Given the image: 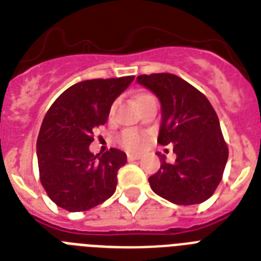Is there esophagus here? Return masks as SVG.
<instances>
[{
	"label": "esophagus",
	"instance_id": "obj_1",
	"mask_svg": "<svg viewBox=\"0 0 261 261\" xmlns=\"http://www.w3.org/2000/svg\"><path fill=\"white\" fill-rule=\"evenodd\" d=\"M127 159L130 162H134V161H139L141 156L139 155H134V154H127Z\"/></svg>",
	"mask_w": 261,
	"mask_h": 261
}]
</instances>
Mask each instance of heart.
Here are the masks:
<instances>
[{"label":"heart","mask_w":261,"mask_h":261,"mask_svg":"<svg viewBox=\"0 0 261 261\" xmlns=\"http://www.w3.org/2000/svg\"><path fill=\"white\" fill-rule=\"evenodd\" d=\"M150 97V94L147 93H139L135 97V103H139L141 100H143L144 98ZM144 142H146V138L143 135L138 134L135 131H124L123 134L120 135L119 143L123 146L124 148L130 151H139L144 146Z\"/></svg>","instance_id":"b5f03b06"}]
</instances>
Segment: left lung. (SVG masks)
Masks as SVG:
<instances>
[{
    "instance_id": "1",
    "label": "left lung",
    "mask_w": 261,
    "mask_h": 261,
    "mask_svg": "<svg viewBox=\"0 0 261 261\" xmlns=\"http://www.w3.org/2000/svg\"><path fill=\"white\" fill-rule=\"evenodd\" d=\"M162 103L158 143L172 144L176 161L148 178L152 191L179 205L199 204L211 198L223 178L228 147L219 118L204 94L170 73L137 76Z\"/></svg>"
}]
</instances>
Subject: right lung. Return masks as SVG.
<instances>
[{"mask_svg": "<svg viewBox=\"0 0 261 261\" xmlns=\"http://www.w3.org/2000/svg\"><path fill=\"white\" fill-rule=\"evenodd\" d=\"M134 75L89 80L65 90L50 106L37 139L39 180L58 207L87 211L115 192L117 174L127 162L123 151H89L94 128L106 123L111 105Z\"/></svg>", "mask_w": 261, "mask_h": 261, "instance_id": "add662e5", "label": "right lung"}]
</instances>
